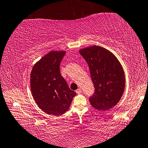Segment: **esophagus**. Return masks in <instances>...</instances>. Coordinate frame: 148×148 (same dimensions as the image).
Here are the masks:
<instances>
[{"instance_id":"34e87169","label":"esophagus","mask_w":148,"mask_h":148,"mask_svg":"<svg viewBox=\"0 0 148 148\" xmlns=\"http://www.w3.org/2000/svg\"><path fill=\"white\" fill-rule=\"evenodd\" d=\"M81 88H78V89H77V90H76V92L77 93V94H80V93H81Z\"/></svg>"}]
</instances>
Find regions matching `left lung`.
<instances>
[{
    "mask_svg": "<svg viewBox=\"0 0 148 148\" xmlns=\"http://www.w3.org/2000/svg\"><path fill=\"white\" fill-rule=\"evenodd\" d=\"M87 61L95 88L89 98L92 107L105 111L119 103L125 87V75L115 56L104 47L92 45L79 50Z\"/></svg>",
    "mask_w": 148,
    "mask_h": 148,
    "instance_id": "obj_1",
    "label": "left lung"
}]
</instances>
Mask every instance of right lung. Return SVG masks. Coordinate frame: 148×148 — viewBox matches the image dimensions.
I'll return each instance as SVG.
<instances>
[{"label":"right lung","mask_w":148,"mask_h":148,"mask_svg":"<svg viewBox=\"0 0 148 148\" xmlns=\"http://www.w3.org/2000/svg\"><path fill=\"white\" fill-rule=\"evenodd\" d=\"M65 54V51L49 52L34 65L31 71L32 94L39 108L47 114H63L77 95L60 73V63Z\"/></svg>","instance_id":"1"}]
</instances>
